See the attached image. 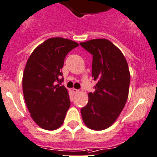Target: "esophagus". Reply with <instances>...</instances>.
Segmentation results:
<instances>
[{
	"mask_svg": "<svg viewBox=\"0 0 157 157\" xmlns=\"http://www.w3.org/2000/svg\"><path fill=\"white\" fill-rule=\"evenodd\" d=\"M73 92H74V94H77V93H79V92H80V90H77V89H73Z\"/></svg>",
	"mask_w": 157,
	"mask_h": 157,
	"instance_id": "obj_1",
	"label": "esophagus"
}]
</instances>
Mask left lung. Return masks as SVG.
<instances>
[{
	"instance_id": "obj_1",
	"label": "left lung",
	"mask_w": 157,
	"mask_h": 157,
	"mask_svg": "<svg viewBox=\"0 0 157 157\" xmlns=\"http://www.w3.org/2000/svg\"><path fill=\"white\" fill-rule=\"evenodd\" d=\"M93 56L92 77L97 81L95 91L88 94V103L81 108L82 118L91 129L108 128L119 116L128 96L130 73L125 56L105 39L80 42Z\"/></svg>"
}]
</instances>
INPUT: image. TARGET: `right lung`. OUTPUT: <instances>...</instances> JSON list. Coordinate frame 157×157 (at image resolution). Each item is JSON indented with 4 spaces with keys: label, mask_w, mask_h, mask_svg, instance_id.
Returning a JSON list of instances; mask_svg holds the SVG:
<instances>
[{
    "label": "right lung",
    "mask_w": 157,
    "mask_h": 157,
    "mask_svg": "<svg viewBox=\"0 0 157 157\" xmlns=\"http://www.w3.org/2000/svg\"><path fill=\"white\" fill-rule=\"evenodd\" d=\"M79 44L63 38L45 40L36 48L26 63L22 79L25 101L35 122L42 128L55 130L63 123L70 106L61 72L69 52Z\"/></svg>",
    "instance_id": "right-lung-1"
}]
</instances>
